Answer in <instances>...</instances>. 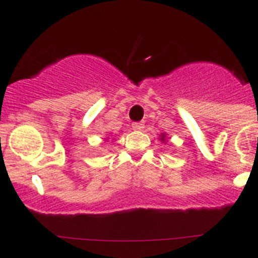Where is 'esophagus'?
<instances>
[{"label": "esophagus", "instance_id": "obj_1", "mask_svg": "<svg viewBox=\"0 0 258 258\" xmlns=\"http://www.w3.org/2000/svg\"><path fill=\"white\" fill-rule=\"evenodd\" d=\"M132 130H135V131H143L144 123L143 122H135V123H132Z\"/></svg>", "mask_w": 258, "mask_h": 258}]
</instances>
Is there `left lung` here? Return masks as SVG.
Returning <instances> with one entry per match:
<instances>
[{
  "mask_svg": "<svg viewBox=\"0 0 258 258\" xmlns=\"http://www.w3.org/2000/svg\"><path fill=\"white\" fill-rule=\"evenodd\" d=\"M160 141H163V143H167V134H162L160 135V139H159Z\"/></svg>",
  "mask_w": 258,
  "mask_h": 258,
  "instance_id": "left-lung-1",
  "label": "left lung"
}]
</instances>
